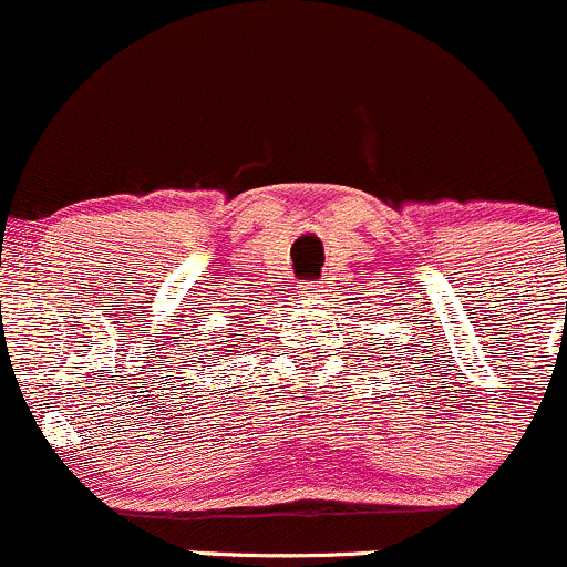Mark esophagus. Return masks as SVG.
I'll return each instance as SVG.
<instances>
[{
  "label": "esophagus",
  "instance_id": "1",
  "mask_svg": "<svg viewBox=\"0 0 567 567\" xmlns=\"http://www.w3.org/2000/svg\"><path fill=\"white\" fill-rule=\"evenodd\" d=\"M308 289H317V286H308Z\"/></svg>",
  "mask_w": 567,
  "mask_h": 567
}]
</instances>
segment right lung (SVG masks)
Returning <instances> with one entry per match:
<instances>
[{
    "instance_id": "obj_1",
    "label": "right lung",
    "mask_w": 567,
    "mask_h": 567,
    "mask_svg": "<svg viewBox=\"0 0 567 567\" xmlns=\"http://www.w3.org/2000/svg\"><path fill=\"white\" fill-rule=\"evenodd\" d=\"M237 336H243V333H237ZM228 339H234V333H231V336H228ZM237 350H239V347H237V344H228L226 355H231V352H237Z\"/></svg>"
}]
</instances>
